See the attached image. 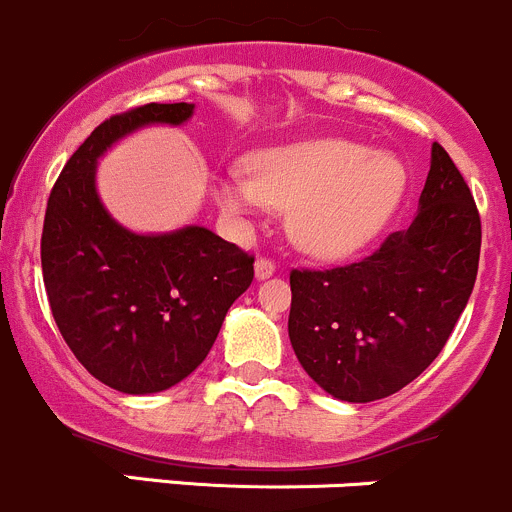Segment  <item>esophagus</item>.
I'll return each instance as SVG.
<instances>
[{"label": "esophagus", "instance_id": "obj_1", "mask_svg": "<svg viewBox=\"0 0 512 512\" xmlns=\"http://www.w3.org/2000/svg\"><path fill=\"white\" fill-rule=\"evenodd\" d=\"M273 271H276V263H273L271 258L268 256L256 258V278H268Z\"/></svg>", "mask_w": 512, "mask_h": 512}]
</instances>
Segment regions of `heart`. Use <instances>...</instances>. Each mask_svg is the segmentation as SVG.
Segmentation results:
<instances>
[{
    "label": "heart",
    "instance_id": "obj_1",
    "mask_svg": "<svg viewBox=\"0 0 512 512\" xmlns=\"http://www.w3.org/2000/svg\"><path fill=\"white\" fill-rule=\"evenodd\" d=\"M406 171L391 154H373L348 139H306L256 154L249 169L216 181V201L246 221L268 206L291 211L298 249L346 256L381 231L396 211Z\"/></svg>",
    "mask_w": 512,
    "mask_h": 512
}]
</instances>
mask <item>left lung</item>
<instances>
[{
	"instance_id": "obj_1",
	"label": "left lung",
	"mask_w": 512,
	"mask_h": 512,
	"mask_svg": "<svg viewBox=\"0 0 512 512\" xmlns=\"http://www.w3.org/2000/svg\"><path fill=\"white\" fill-rule=\"evenodd\" d=\"M418 214L373 254L293 268L288 336L303 371L333 398L368 403L416 381L453 333L480 258V214L435 141Z\"/></svg>"
}]
</instances>
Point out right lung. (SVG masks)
Returning a JSON list of instances; mask_svg holds the SVG:
<instances>
[{"label":"right lung","instance_id":"obj_1","mask_svg":"<svg viewBox=\"0 0 512 512\" xmlns=\"http://www.w3.org/2000/svg\"><path fill=\"white\" fill-rule=\"evenodd\" d=\"M191 114L194 104L181 101L109 116L67 161L44 214L42 273L59 333L91 376L131 396L166 391L196 371L254 281V256L204 226L131 234L96 194L106 146Z\"/></svg>","mask_w":512,"mask_h":512}]
</instances>
